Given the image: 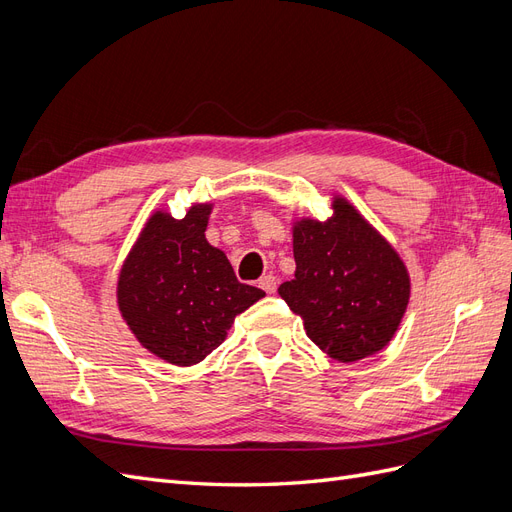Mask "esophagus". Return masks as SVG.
Segmentation results:
<instances>
[{"label": "esophagus", "instance_id": "esophagus-1", "mask_svg": "<svg viewBox=\"0 0 512 512\" xmlns=\"http://www.w3.org/2000/svg\"><path fill=\"white\" fill-rule=\"evenodd\" d=\"M258 286L265 290L267 294H273L275 292V288H277V280H275V275H262L260 277V282H258Z\"/></svg>", "mask_w": 512, "mask_h": 512}]
</instances>
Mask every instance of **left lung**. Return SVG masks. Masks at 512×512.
<instances>
[{
    "mask_svg": "<svg viewBox=\"0 0 512 512\" xmlns=\"http://www.w3.org/2000/svg\"><path fill=\"white\" fill-rule=\"evenodd\" d=\"M329 220L292 222L297 271L277 292L331 359L354 363L389 346L410 301V273L395 247L344 196Z\"/></svg>",
    "mask_w": 512,
    "mask_h": 512,
    "instance_id": "1",
    "label": "left lung"
}]
</instances>
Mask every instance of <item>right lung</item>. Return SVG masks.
<instances>
[{"instance_id":"right-lung-1","label":"right lung","mask_w":512,"mask_h":512,"mask_svg":"<svg viewBox=\"0 0 512 512\" xmlns=\"http://www.w3.org/2000/svg\"><path fill=\"white\" fill-rule=\"evenodd\" d=\"M211 209L194 203L181 220L153 211L119 271L121 318L143 348L170 365L203 361L235 316L265 297L241 284L226 254L207 241Z\"/></svg>"}]
</instances>
